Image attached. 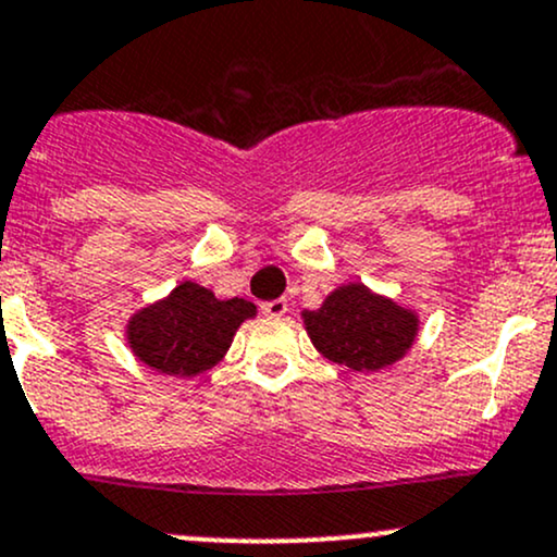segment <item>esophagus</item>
<instances>
[{
    "instance_id": "1",
    "label": "esophagus",
    "mask_w": 557,
    "mask_h": 557,
    "mask_svg": "<svg viewBox=\"0 0 557 557\" xmlns=\"http://www.w3.org/2000/svg\"><path fill=\"white\" fill-rule=\"evenodd\" d=\"M285 311H288V301L285 298H274V301L261 304V314L267 317H283Z\"/></svg>"
}]
</instances>
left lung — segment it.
Here are the masks:
<instances>
[{"label": "left lung", "instance_id": "obj_1", "mask_svg": "<svg viewBox=\"0 0 557 557\" xmlns=\"http://www.w3.org/2000/svg\"><path fill=\"white\" fill-rule=\"evenodd\" d=\"M301 317L317 351L357 372H377L399 362L420 330L418 311L362 283L338 285L320 309Z\"/></svg>", "mask_w": 557, "mask_h": 557}]
</instances>
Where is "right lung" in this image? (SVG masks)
Masks as SVG:
<instances>
[{
  "label": "right lung",
  "mask_w": 557,
  "mask_h": 557,
  "mask_svg": "<svg viewBox=\"0 0 557 557\" xmlns=\"http://www.w3.org/2000/svg\"><path fill=\"white\" fill-rule=\"evenodd\" d=\"M256 317L246 298H216L198 283L176 285L161 301L134 311L126 322L132 354L161 375L195 377L230 351L243 322Z\"/></svg>",
  "instance_id": "obj_1"
}]
</instances>
